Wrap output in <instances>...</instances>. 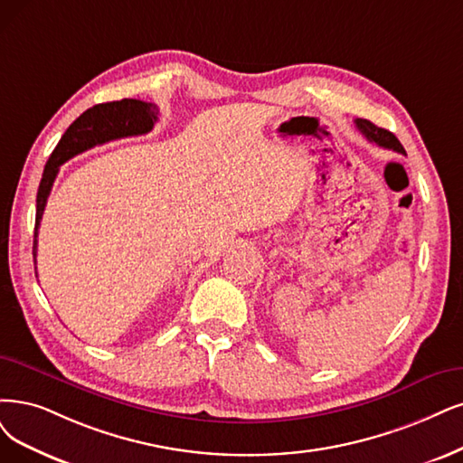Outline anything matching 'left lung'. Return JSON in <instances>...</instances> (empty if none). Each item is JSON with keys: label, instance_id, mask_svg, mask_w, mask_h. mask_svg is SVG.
<instances>
[{"label": "left lung", "instance_id": "left-lung-1", "mask_svg": "<svg viewBox=\"0 0 463 463\" xmlns=\"http://www.w3.org/2000/svg\"><path fill=\"white\" fill-rule=\"evenodd\" d=\"M354 124L358 128V131H361L366 139L370 143H375L378 146H383V148H389V150H395V152H401V154H406L401 141L397 139L395 135H392L391 131L383 129V128H378L373 126L372 122H368V119H363V118H356Z\"/></svg>", "mask_w": 463, "mask_h": 463}]
</instances>
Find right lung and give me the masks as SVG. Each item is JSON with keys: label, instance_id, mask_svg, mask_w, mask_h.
Here are the masks:
<instances>
[{"label": "right lung", "instance_id": "right-lung-1", "mask_svg": "<svg viewBox=\"0 0 463 463\" xmlns=\"http://www.w3.org/2000/svg\"><path fill=\"white\" fill-rule=\"evenodd\" d=\"M158 122V107L152 102L139 99H122L112 102H102L85 110L74 124L64 131L59 145L51 152L45 164L42 183L36 198V227H33V265H36V250H38V227L51 193V186L55 183L61 164L74 158L76 154L93 148L97 145L109 143L122 137L143 135L148 133L154 124ZM38 277V272H36Z\"/></svg>", "mask_w": 463, "mask_h": 463}]
</instances>
